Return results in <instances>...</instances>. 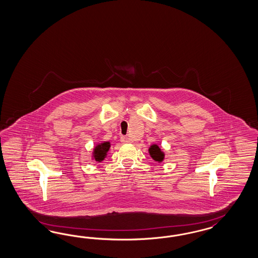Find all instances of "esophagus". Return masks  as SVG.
<instances>
[{
	"instance_id": "1",
	"label": "esophagus",
	"mask_w": 258,
	"mask_h": 258,
	"mask_svg": "<svg viewBox=\"0 0 258 258\" xmlns=\"http://www.w3.org/2000/svg\"><path fill=\"white\" fill-rule=\"evenodd\" d=\"M120 142H122V143H128V142H132V141H131L128 137L122 136V137L120 138Z\"/></svg>"
}]
</instances>
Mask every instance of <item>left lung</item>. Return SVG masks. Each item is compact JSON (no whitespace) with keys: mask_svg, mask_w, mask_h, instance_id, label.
Segmentation results:
<instances>
[{"mask_svg":"<svg viewBox=\"0 0 258 258\" xmlns=\"http://www.w3.org/2000/svg\"><path fill=\"white\" fill-rule=\"evenodd\" d=\"M149 154L151 158L158 162H161L164 159V156H165L164 153L161 151L157 144H153L150 146Z\"/></svg>","mask_w":258,"mask_h":258,"instance_id":"obj_1","label":"left lung"}]
</instances>
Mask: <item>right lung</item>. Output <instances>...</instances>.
Here are the masks:
<instances>
[{"instance_id": "obj_1", "label": "right lung", "mask_w": 258, "mask_h": 258, "mask_svg": "<svg viewBox=\"0 0 258 258\" xmlns=\"http://www.w3.org/2000/svg\"><path fill=\"white\" fill-rule=\"evenodd\" d=\"M109 149H110V142H102V143L96 145V147L93 151V158L98 162L102 161L104 158H106Z\"/></svg>"}]
</instances>
